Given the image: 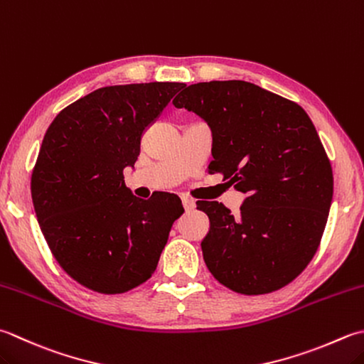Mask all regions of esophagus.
Segmentation results:
<instances>
[{
	"label": "esophagus",
	"mask_w": 364,
	"mask_h": 364,
	"mask_svg": "<svg viewBox=\"0 0 364 364\" xmlns=\"http://www.w3.org/2000/svg\"><path fill=\"white\" fill-rule=\"evenodd\" d=\"M181 202H183V206H184V210H186V211H192L196 208V202L191 200V198H188V197H183Z\"/></svg>",
	"instance_id": "34e87169"
}]
</instances>
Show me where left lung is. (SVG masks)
Masks as SVG:
<instances>
[{
    "label": "left lung",
    "mask_w": 364,
    "mask_h": 364,
    "mask_svg": "<svg viewBox=\"0 0 364 364\" xmlns=\"http://www.w3.org/2000/svg\"><path fill=\"white\" fill-rule=\"evenodd\" d=\"M173 105L208 123V168L246 194L237 216L219 202L197 203L210 219L206 267L238 294L287 286L314 257L333 198L331 164L308 113L243 80L189 85Z\"/></svg>",
    "instance_id": "left-lung-1"
}]
</instances>
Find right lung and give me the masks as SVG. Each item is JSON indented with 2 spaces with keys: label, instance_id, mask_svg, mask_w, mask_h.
<instances>
[{
  "label": "right lung",
  "instance_id": "add662e5",
  "mask_svg": "<svg viewBox=\"0 0 364 364\" xmlns=\"http://www.w3.org/2000/svg\"><path fill=\"white\" fill-rule=\"evenodd\" d=\"M176 82L104 87L61 110L31 175L36 216L60 267L99 294L151 277L183 205L168 192L144 200L126 188L141 135L178 91Z\"/></svg>",
  "mask_w": 364,
  "mask_h": 364
}]
</instances>
